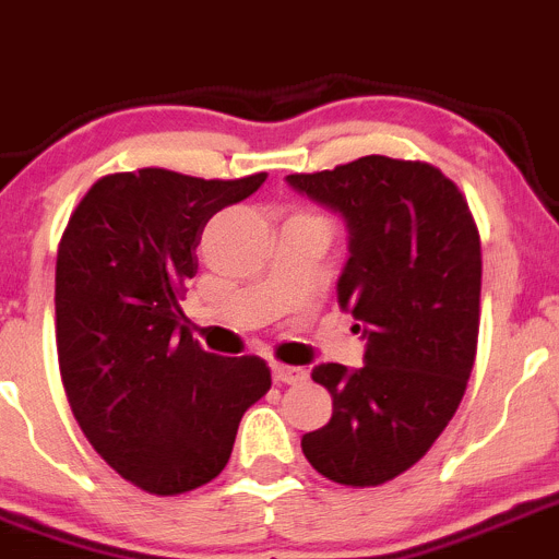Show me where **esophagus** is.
<instances>
[{
    "mask_svg": "<svg viewBox=\"0 0 559 559\" xmlns=\"http://www.w3.org/2000/svg\"><path fill=\"white\" fill-rule=\"evenodd\" d=\"M304 367H289V364H273V380L275 383H304L306 380Z\"/></svg>",
    "mask_w": 559,
    "mask_h": 559,
    "instance_id": "34e87169",
    "label": "esophagus"
}]
</instances>
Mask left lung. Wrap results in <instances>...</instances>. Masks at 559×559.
Returning <instances> with one entry per match:
<instances>
[{"instance_id": "left-lung-1", "label": "left lung", "mask_w": 559, "mask_h": 559, "mask_svg": "<svg viewBox=\"0 0 559 559\" xmlns=\"http://www.w3.org/2000/svg\"><path fill=\"white\" fill-rule=\"evenodd\" d=\"M286 181L347 223L338 306L367 338L364 367H314L333 416L300 447L333 483L383 485L425 457L466 391L479 333L477 223L455 181L427 162L372 154Z\"/></svg>"}]
</instances>
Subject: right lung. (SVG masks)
I'll list each match as a JSON object with an SVG mask.
<instances>
[{
  "label": "right lung",
  "instance_id": "obj_1",
  "mask_svg": "<svg viewBox=\"0 0 559 559\" xmlns=\"http://www.w3.org/2000/svg\"><path fill=\"white\" fill-rule=\"evenodd\" d=\"M264 179L109 174L60 239L55 311L66 397L93 450L145 493L176 497L215 479L242 414L273 383L259 356H215L192 342L179 306L209 217Z\"/></svg>",
  "mask_w": 559,
  "mask_h": 559
}]
</instances>
